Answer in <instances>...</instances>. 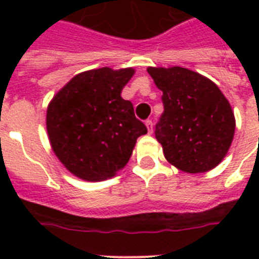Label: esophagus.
Here are the masks:
<instances>
[{"label": "esophagus", "mask_w": 259, "mask_h": 259, "mask_svg": "<svg viewBox=\"0 0 259 259\" xmlns=\"http://www.w3.org/2000/svg\"><path fill=\"white\" fill-rule=\"evenodd\" d=\"M145 125H146V127H148V132H149V133H152V132H153V122L150 121V119H146Z\"/></svg>", "instance_id": "esophagus-1"}]
</instances>
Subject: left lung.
<instances>
[{
  "label": "left lung",
  "instance_id": "1",
  "mask_svg": "<svg viewBox=\"0 0 259 259\" xmlns=\"http://www.w3.org/2000/svg\"><path fill=\"white\" fill-rule=\"evenodd\" d=\"M148 72L162 91L164 113L154 134L166 160L188 173L215 168L235 132L229 101L215 83L183 67H149Z\"/></svg>",
  "mask_w": 259,
  "mask_h": 259
}]
</instances>
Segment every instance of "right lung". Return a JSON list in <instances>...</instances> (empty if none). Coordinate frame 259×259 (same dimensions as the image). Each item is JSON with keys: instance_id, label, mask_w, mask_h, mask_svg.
<instances>
[{"instance_id": "add662e5", "label": "right lung", "mask_w": 259, "mask_h": 259, "mask_svg": "<svg viewBox=\"0 0 259 259\" xmlns=\"http://www.w3.org/2000/svg\"><path fill=\"white\" fill-rule=\"evenodd\" d=\"M133 68L109 67L78 74L47 110V132L62 164L79 179L102 181L127 164L137 138L148 133L121 97Z\"/></svg>"}]
</instances>
